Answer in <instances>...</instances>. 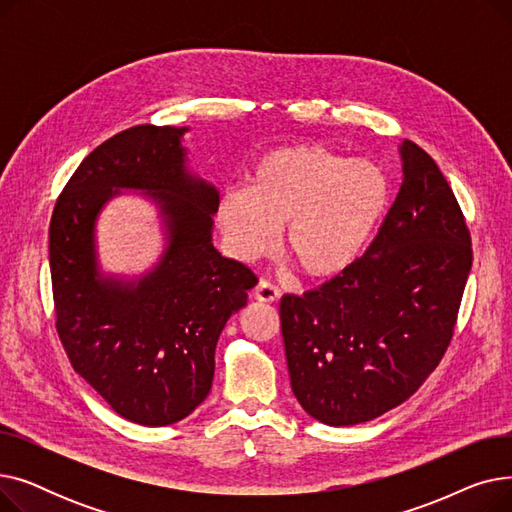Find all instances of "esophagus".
Returning a JSON list of instances; mask_svg holds the SVG:
<instances>
[{"label":"esophagus","instance_id":"1","mask_svg":"<svg viewBox=\"0 0 512 512\" xmlns=\"http://www.w3.org/2000/svg\"><path fill=\"white\" fill-rule=\"evenodd\" d=\"M255 299H257L259 303H276V301L280 299V290H278V286H274L272 282L261 280V282L257 284V288H255Z\"/></svg>","mask_w":512,"mask_h":512}]
</instances>
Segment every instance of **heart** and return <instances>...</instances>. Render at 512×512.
<instances>
[{
    "label": "heart",
    "instance_id": "obj_1",
    "mask_svg": "<svg viewBox=\"0 0 512 512\" xmlns=\"http://www.w3.org/2000/svg\"><path fill=\"white\" fill-rule=\"evenodd\" d=\"M386 203L388 178L371 159L301 143L261 155L247 193H226L215 220L240 261L270 253L286 226L284 247L301 274L330 280L359 259Z\"/></svg>",
    "mask_w": 512,
    "mask_h": 512
}]
</instances>
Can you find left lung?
<instances>
[{"label":"left lung","mask_w":512,"mask_h":512,"mask_svg":"<svg viewBox=\"0 0 512 512\" xmlns=\"http://www.w3.org/2000/svg\"><path fill=\"white\" fill-rule=\"evenodd\" d=\"M402 184L348 270L280 303L290 386L326 425H357L413 396L452 340L471 272V234L444 174L400 145Z\"/></svg>","instance_id":"1"}]
</instances>
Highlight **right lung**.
I'll list each match as a JSON object with an SVG mask.
<instances>
[{
	"label": "right lung",
	"instance_id": "add662e5",
	"mask_svg": "<svg viewBox=\"0 0 512 512\" xmlns=\"http://www.w3.org/2000/svg\"><path fill=\"white\" fill-rule=\"evenodd\" d=\"M186 130L143 124L114 134L76 168L49 224L64 351L118 415L149 427L176 423L207 398L215 344L257 284L213 247L220 193L186 168ZM122 187L143 190L167 230L158 265L134 281L105 277L96 263V218Z\"/></svg>",
	"mask_w": 512,
	"mask_h": 512
}]
</instances>
